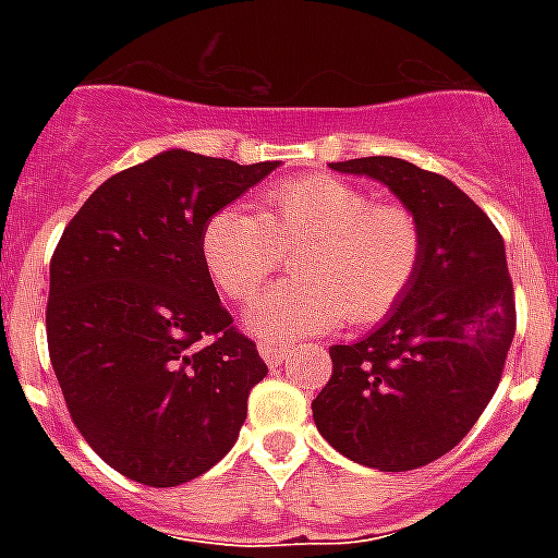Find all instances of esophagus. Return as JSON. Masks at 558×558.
I'll use <instances>...</instances> for the list:
<instances>
[{"label":"esophagus","mask_w":558,"mask_h":558,"mask_svg":"<svg viewBox=\"0 0 558 558\" xmlns=\"http://www.w3.org/2000/svg\"><path fill=\"white\" fill-rule=\"evenodd\" d=\"M257 350H260L263 362H266V365H269V367L283 365V359L289 356V348H283V344H269V341H263V344Z\"/></svg>","instance_id":"esophagus-1"}]
</instances>
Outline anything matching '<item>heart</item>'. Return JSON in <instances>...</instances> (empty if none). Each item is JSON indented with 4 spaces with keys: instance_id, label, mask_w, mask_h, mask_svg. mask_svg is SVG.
Here are the masks:
<instances>
[{
    "instance_id": "heart-1",
    "label": "heart",
    "mask_w": 558,
    "mask_h": 558,
    "mask_svg": "<svg viewBox=\"0 0 558 558\" xmlns=\"http://www.w3.org/2000/svg\"><path fill=\"white\" fill-rule=\"evenodd\" d=\"M260 210L226 205L199 231L205 269L228 298H248L280 252L292 254L295 280L271 287L245 310L248 330L295 341L385 318L405 298L423 263V231L402 205H373L362 187L313 173L260 196Z\"/></svg>"
}]
</instances>
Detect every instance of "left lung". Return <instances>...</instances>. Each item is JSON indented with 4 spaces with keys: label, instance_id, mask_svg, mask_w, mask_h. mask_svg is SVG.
<instances>
[{
    "label": "left lung",
    "instance_id": "8db88e82",
    "mask_svg": "<svg viewBox=\"0 0 558 558\" xmlns=\"http://www.w3.org/2000/svg\"><path fill=\"white\" fill-rule=\"evenodd\" d=\"M376 179L423 231L414 283L385 322L332 344L313 420L332 449L379 472L442 458L484 414L515 336L507 252L493 219L454 182L393 156L330 165Z\"/></svg>",
    "mask_w": 558,
    "mask_h": 558
}]
</instances>
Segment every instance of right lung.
<instances>
[{"mask_svg": "<svg viewBox=\"0 0 558 558\" xmlns=\"http://www.w3.org/2000/svg\"><path fill=\"white\" fill-rule=\"evenodd\" d=\"M275 168L165 150L107 179L57 243L51 367L77 432L130 481L179 486L208 472L269 373L219 304L199 231Z\"/></svg>", "mask_w": 558, "mask_h": 558, "instance_id": "obj_1", "label": "right lung"}]
</instances>
